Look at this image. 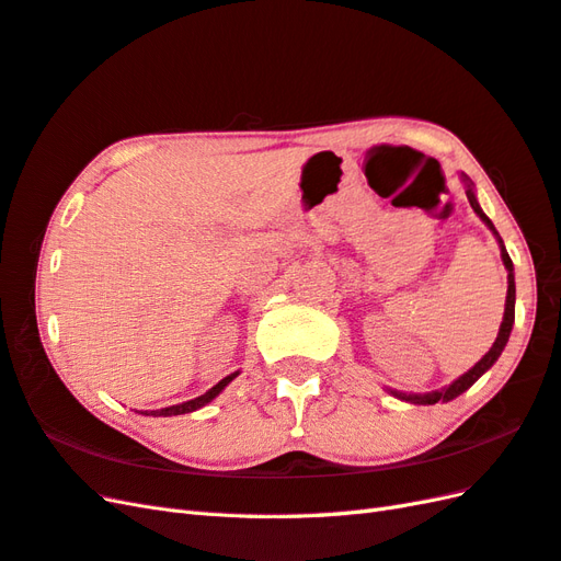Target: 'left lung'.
<instances>
[{
  "mask_svg": "<svg viewBox=\"0 0 561 561\" xmlns=\"http://www.w3.org/2000/svg\"><path fill=\"white\" fill-rule=\"evenodd\" d=\"M467 198H469V204H471V208L477 210V215L479 218L493 229L495 232V227H493V222H491V218H488V215L481 210V206H479V201H477V196H473V192H471V186L467 190ZM495 237H497V232H495ZM497 241H500V253H502V263H505V267H507V304H505V318H502V324H500V332H497V339H495V343H493V348L488 351L481 360L473 365L467 375H462L459 377L457 381H453L448 389H443V391H434V393H426V396H405V393H396L393 391V396H398V398H403V400H410V403H420V405H434V403H448V400H453V398H457L459 393H465L469 386L477 381L485 369H491L493 367V363L497 360L500 357V353L505 351V346H507V339H510V332H512V324H514V296H516V286H514V265H512V257H510V253H507V249H505V243H502V239L497 237Z\"/></svg>",
  "mask_w": 561,
  "mask_h": 561,
  "instance_id": "1",
  "label": "left lung"
}]
</instances>
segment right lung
Returning <instances> with one entry per match:
<instances>
[{
  "mask_svg": "<svg viewBox=\"0 0 561 561\" xmlns=\"http://www.w3.org/2000/svg\"><path fill=\"white\" fill-rule=\"evenodd\" d=\"M239 375V371H234V375H229V377H225L220 383H215L210 391H206L204 396H198V398H194V400H186V403H182V405H172V408H163V410H151L149 414H153V417H172V414H184V412H194V410H198V408H204L206 403H210V400L218 396L225 386L232 381L234 377ZM147 414V412H144Z\"/></svg>",
  "mask_w": 561,
  "mask_h": 561,
  "instance_id": "add662e5",
  "label": "right lung"
}]
</instances>
